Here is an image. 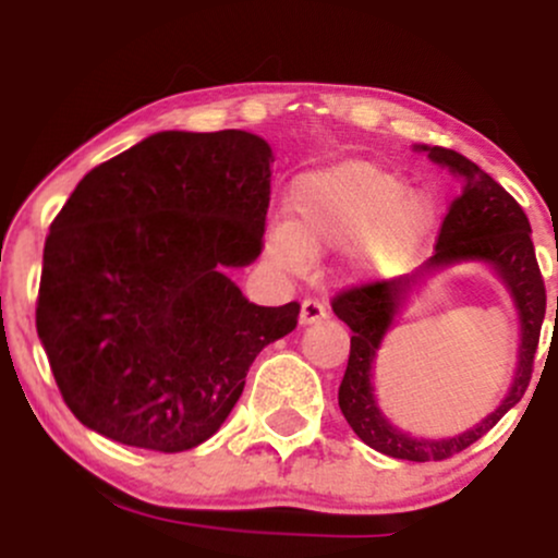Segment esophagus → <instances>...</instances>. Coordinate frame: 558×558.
Returning <instances> with one entry per match:
<instances>
[{
  "instance_id": "obj_1",
  "label": "esophagus",
  "mask_w": 558,
  "mask_h": 558,
  "mask_svg": "<svg viewBox=\"0 0 558 558\" xmlns=\"http://www.w3.org/2000/svg\"><path fill=\"white\" fill-rule=\"evenodd\" d=\"M325 317H328V312H325V306L319 304V301L306 299L304 304H301V315H299L301 325H317V323H323Z\"/></svg>"
}]
</instances>
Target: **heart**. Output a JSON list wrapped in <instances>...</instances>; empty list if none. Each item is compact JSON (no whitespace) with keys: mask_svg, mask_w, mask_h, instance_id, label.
<instances>
[{"mask_svg":"<svg viewBox=\"0 0 558 558\" xmlns=\"http://www.w3.org/2000/svg\"><path fill=\"white\" fill-rule=\"evenodd\" d=\"M291 220L265 230V254L288 272L306 270L312 254L345 252L354 280H388L407 272L435 222L430 198L409 191L393 170L345 159L299 175L288 191Z\"/></svg>","mask_w":558,"mask_h":558,"instance_id":"b5f03b06","label":"heart"}]
</instances>
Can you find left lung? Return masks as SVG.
<instances>
[{
    "mask_svg": "<svg viewBox=\"0 0 558 558\" xmlns=\"http://www.w3.org/2000/svg\"><path fill=\"white\" fill-rule=\"evenodd\" d=\"M427 159L462 181V196L451 204L440 226L435 254L417 270L383 283L351 288L332 301V312L349 325V367L338 388V407L345 422L375 451L407 462H440L464 451L496 425L514 403H520L530 386L533 356L546 317V288L535 262L527 215L485 170L475 162L444 149V146L414 144ZM459 264H483L502 280L521 319V345L512 386L502 403L470 432L446 439H422L396 428L374 396V364L387 332L408 308V301L433 274Z\"/></svg>",
    "mask_w": 558,
    "mask_h": 558,
    "instance_id": "obj_1",
    "label": "left lung"
}]
</instances>
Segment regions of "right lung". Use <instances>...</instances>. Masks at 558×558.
I'll use <instances>...</instances> for the list:
<instances>
[{
	"label": "right lung",
	"mask_w": 558,
	"mask_h": 558,
	"mask_svg": "<svg viewBox=\"0 0 558 558\" xmlns=\"http://www.w3.org/2000/svg\"><path fill=\"white\" fill-rule=\"evenodd\" d=\"M275 155L246 131H159L75 185L44 243L36 330L70 412L149 451L220 430L299 304L228 278L259 257Z\"/></svg>",
	"instance_id": "1"
}]
</instances>
